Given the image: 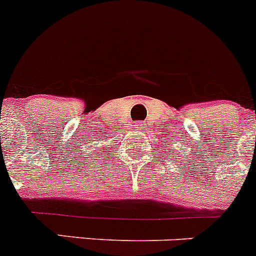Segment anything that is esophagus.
<instances>
[{"mask_svg": "<svg viewBox=\"0 0 256 256\" xmlns=\"http://www.w3.org/2000/svg\"><path fill=\"white\" fill-rule=\"evenodd\" d=\"M144 128V124L142 122H135V125H134V130H142Z\"/></svg>", "mask_w": 256, "mask_h": 256, "instance_id": "34e87169", "label": "esophagus"}]
</instances>
